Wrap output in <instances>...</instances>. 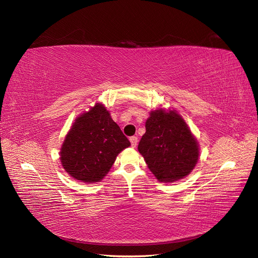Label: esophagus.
<instances>
[{"label":"esophagus","mask_w":258,"mask_h":258,"mask_svg":"<svg viewBox=\"0 0 258 258\" xmlns=\"http://www.w3.org/2000/svg\"><path fill=\"white\" fill-rule=\"evenodd\" d=\"M130 141H131V144H132V147H136L137 146V143H138V138L136 136H133L130 138Z\"/></svg>","instance_id":"1"}]
</instances>
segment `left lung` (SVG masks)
Listing matches in <instances>:
<instances>
[{"mask_svg":"<svg viewBox=\"0 0 258 258\" xmlns=\"http://www.w3.org/2000/svg\"><path fill=\"white\" fill-rule=\"evenodd\" d=\"M138 151L158 181L184 179L196 167L200 147L185 120L175 110L157 108L145 122Z\"/></svg>","mask_w":258,"mask_h":258,"instance_id":"8db88e82","label":"left lung"}]
</instances>
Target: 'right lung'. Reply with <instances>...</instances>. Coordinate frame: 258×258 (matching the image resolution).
<instances>
[{
  "label": "right lung",
  "mask_w": 258,
  "mask_h": 258,
  "mask_svg": "<svg viewBox=\"0 0 258 258\" xmlns=\"http://www.w3.org/2000/svg\"><path fill=\"white\" fill-rule=\"evenodd\" d=\"M131 145L102 103L79 115L60 147L63 169L84 183L100 182L117 156Z\"/></svg>",
  "instance_id": "right-lung-1"
}]
</instances>
